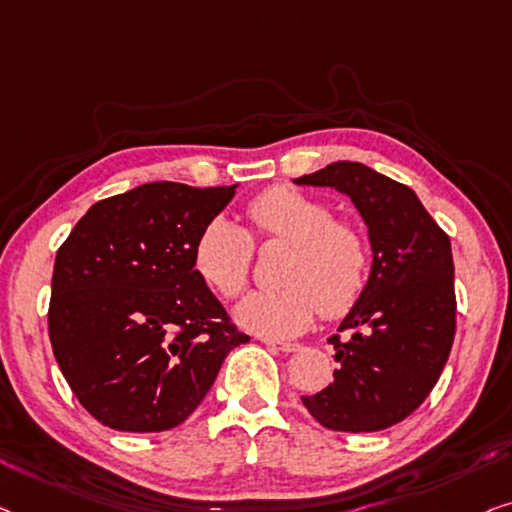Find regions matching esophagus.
I'll return each mask as SVG.
<instances>
[{
    "mask_svg": "<svg viewBox=\"0 0 512 512\" xmlns=\"http://www.w3.org/2000/svg\"><path fill=\"white\" fill-rule=\"evenodd\" d=\"M264 345H266V347H273V349H278V352H285V354L299 352V349H301L299 342H282V340H269V338L264 340Z\"/></svg>",
    "mask_w": 512,
    "mask_h": 512,
    "instance_id": "1",
    "label": "esophagus"
}]
</instances>
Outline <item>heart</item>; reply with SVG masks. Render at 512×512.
<instances>
[{"label":"heart","instance_id":"b5f03b06","mask_svg":"<svg viewBox=\"0 0 512 512\" xmlns=\"http://www.w3.org/2000/svg\"><path fill=\"white\" fill-rule=\"evenodd\" d=\"M250 230L230 218H213L193 248L197 276L223 299H236L248 285L255 246L287 243L280 266L282 287L248 294L234 317L264 338H289L308 329L317 310L340 317L363 294L370 276V241L361 227L335 220L329 204L294 188H271L246 209Z\"/></svg>","mask_w":512,"mask_h":512}]
</instances>
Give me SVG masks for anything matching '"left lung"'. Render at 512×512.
Wrapping results in <instances>:
<instances>
[{
	"label": "left lung",
	"instance_id": "8db88e82",
	"mask_svg": "<svg viewBox=\"0 0 512 512\" xmlns=\"http://www.w3.org/2000/svg\"><path fill=\"white\" fill-rule=\"evenodd\" d=\"M299 186L345 193L361 213L372 246L368 285L331 335L333 384L303 395L329 430L379 432L421 407L439 381L455 338L451 239L414 190L363 163L338 160Z\"/></svg>",
	"mask_w": 512,
	"mask_h": 512
}]
</instances>
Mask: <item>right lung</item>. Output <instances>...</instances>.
<instances>
[{
  "label": "right lung",
  "instance_id": "right-lung-1",
  "mask_svg": "<svg viewBox=\"0 0 512 512\" xmlns=\"http://www.w3.org/2000/svg\"><path fill=\"white\" fill-rule=\"evenodd\" d=\"M234 190L144 183L96 202L61 243L52 352L98 423L172 430L204 400L225 356L250 340L193 264L197 236Z\"/></svg>",
  "mask_w": 512,
  "mask_h": 512
}]
</instances>
